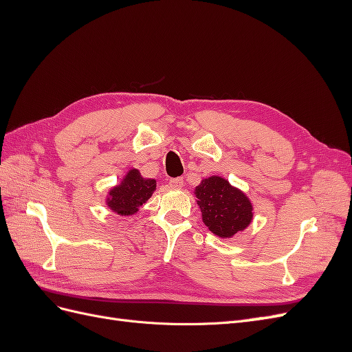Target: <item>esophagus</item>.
Instances as JSON below:
<instances>
[{
	"label": "esophagus",
	"mask_w": 352,
	"mask_h": 352,
	"mask_svg": "<svg viewBox=\"0 0 352 352\" xmlns=\"http://www.w3.org/2000/svg\"><path fill=\"white\" fill-rule=\"evenodd\" d=\"M170 185H172V188L175 189H180L184 186V177H175L170 180Z\"/></svg>",
	"instance_id": "esophagus-1"
}]
</instances>
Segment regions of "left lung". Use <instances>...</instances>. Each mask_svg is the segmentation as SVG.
Instances as JSON below:
<instances>
[{"instance_id":"left-lung-1","label":"left lung","mask_w":352,"mask_h":352,"mask_svg":"<svg viewBox=\"0 0 352 352\" xmlns=\"http://www.w3.org/2000/svg\"><path fill=\"white\" fill-rule=\"evenodd\" d=\"M202 221L220 238H232L247 229L252 220V204L242 190L226 179L211 176L195 188Z\"/></svg>"}]
</instances>
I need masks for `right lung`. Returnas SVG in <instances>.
Listing matches in <instances>:
<instances>
[{"mask_svg":"<svg viewBox=\"0 0 352 352\" xmlns=\"http://www.w3.org/2000/svg\"><path fill=\"white\" fill-rule=\"evenodd\" d=\"M155 179L142 177L140 170L131 168L123 177L122 184L110 189L107 206L120 216H132L140 207L150 199L155 190Z\"/></svg>","mask_w":352,"mask_h":352,"instance_id":"add662e5","label":"right lung"}]
</instances>
